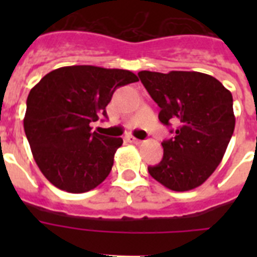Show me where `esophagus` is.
<instances>
[{
    "instance_id": "1",
    "label": "esophagus",
    "mask_w": 257,
    "mask_h": 257,
    "mask_svg": "<svg viewBox=\"0 0 257 257\" xmlns=\"http://www.w3.org/2000/svg\"><path fill=\"white\" fill-rule=\"evenodd\" d=\"M127 142L131 143V144H140L142 140L136 139V138H134V136H128V138H127Z\"/></svg>"
}]
</instances>
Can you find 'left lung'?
I'll list each match as a JSON object with an SVG mask.
<instances>
[{"mask_svg":"<svg viewBox=\"0 0 257 257\" xmlns=\"http://www.w3.org/2000/svg\"><path fill=\"white\" fill-rule=\"evenodd\" d=\"M138 76L161 108L160 121L176 126L170 130L171 139L162 143V161L149 166V174L175 192L199 187L221 162L234 131L230 91L199 72L142 70Z\"/></svg>","mask_w":257,"mask_h":257,"instance_id":"obj_1","label":"left lung"}]
</instances>
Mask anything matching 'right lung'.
<instances>
[{
  "instance_id": "1",
  "label": "right lung",
  "mask_w": 257,
  "mask_h": 257,
  "mask_svg": "<svg viewBox=\"0 0 257 257\" xmlns=\"http://www.w3.org/2000/svg\"><path fill=\"white\" fill-rule=\"evenodd\" d=\"M136 81L130 70L72 65L52 70L32 88L24 131L36 163L52 185L85 193L105 180L123 140L92 133L90 124L106 118L115 88Z\"/></svg>"
}]
</instances>
